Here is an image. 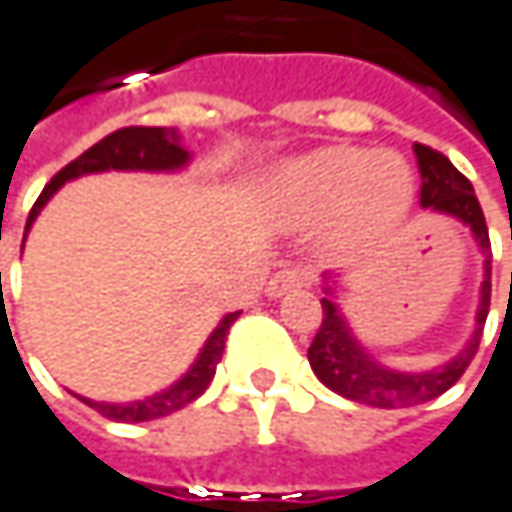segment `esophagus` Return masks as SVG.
Listing matches in <instances>:
<instances>
[{
	"label": "esophagus",
	"instance_id": "34e87169",
	"mask_svg": "<svg viewBox=\"0 0 512 512\" xmlns=\"http://www.w3.org/2000/svg\"><path fill=\"white\" fill-rule=\"evenodd\" d=\"M311 276L306 268H282V271H276L271 279H268V285H265V294L268 297H282L285 291H291V288H303V285H309Z\"/></svg>",
	"mask_w": 512,
	"mask_h": 512
}]
</instances>
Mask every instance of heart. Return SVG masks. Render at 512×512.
<instances>
[{"label":"heart","instance_id":"heart-1","mask_svg":"<svg viewBox=\"0 0 512 512\" xmlns=\"http://www.w3.org/2000/svg\"><path fill=\"white\" fill-rule=\"evenodd\" d=\"M268 198L276 215L294 227L335 218L341 230H376L405 212L411 174L396 154L332 148L282 165L271 177Z\"/></svg>","mask_w":512,"mask_h":512}]
</instances>
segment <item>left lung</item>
<instances>
[{
    "label": "left lung",
    "instance_id": "left-lung-1",
    "mask_svg": "<svg viewBox=\"0 0 512 512\" xmlns=\"http://www.w3.org/2000/svg\"><path fill=\"white\" fill-rule=\"evenodd\" d=\"M414 151H417V165H420L422 177V209H434V212H443V215H452L457 221H463L487 256L484 259L481 306H478L475 332H472L469 344L460 349L452 361H446L443 367L425 370V373H402V370H390L379 361H373L370 352H364V347L352 338L341 309L335 306L332 288L326 285V297L320 300L323 320H320V329H317L309 347L311 370L329 390L347 396L352 402L370 405V408H411V405L431 402L440 393H446L466 373L469 361L475 358L481 335H484L487 311H490L493 253H490L487 221H484L481 203L472 192V183L440 151H434L428 145H414Z\"/></svg>",
    "mask_w": 512,
    "mask_h": 512
}]
</instances>
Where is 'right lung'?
I'll return each mask as SVG.
<instances>
[{"label": "right lung", "instance_id": "1", "mask_svg": "<svg viewBox=\"0 0 512 512\" xmlns=\"http://www.w3.org/2000/svg\"><path fill=\"white\" fill-rule=\"evenodd\" d=\"M189 163V151L180 148V133L174 128H122L113 130L110 136H104L101 142H95L92 148H87L78 160L60 168L55 177L49 180V186L40 192L37 203L31 206V215H28V224H25V233L31 230L34 218L40 215V209L46 206V201L55 195L57 189L66 183V180H75L81 174H95V171H174V168H183ZM25 241V238H22ZM241 311H230L218 326L215 332L209 335V341L203 344L198 361L171 384L168 390L157 393V396H148V399H139V402H128V405H110V402H92L84 399L90 408H95L101 417L116 422H148L168 417L180 408H186L189 402H195L203 390L209 387L212 376H215V367L224 355V341H227V332L230 326L236 323V317Z\"/></svg>", "mask_w": 512, "mask_h": 512}]
</instances>
